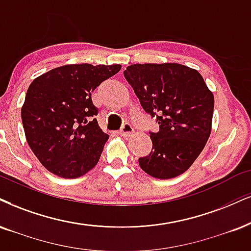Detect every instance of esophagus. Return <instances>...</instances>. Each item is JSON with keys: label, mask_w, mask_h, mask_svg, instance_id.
<instances>
[{"label": "esophagus", "mask_w": 251, "mask_h": 251, "mask_svg": "<svg viewBox=\"0 0 251 251\" xmlns=\"http://www.w3.org/2000/svg\"><path fill=\"white\" fill-rule=\"evenodd\" d=\"M132 132H134V128H132L130 123H125V125L122 126V128H121L120 135L123 136V137H129Z\"/></svg>", "instance_id": "1"}]
</instances>
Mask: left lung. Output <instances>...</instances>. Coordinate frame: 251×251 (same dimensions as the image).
Segmentation results:
<instances>
[{
  "instance_id": "8db88e82",
  "label": "left lung",
  "mask_w": 251,
  "mask_h": 251,
  "mask_svg": "<svg viewBox=\"0 0 251 251\" xmlns=\"http://www.w3.org/2000/svg\"><path fill=\"white\" fill-rule=\"evenodd\" d=\"M123 74L159 125L150 132L152 150L140 157V166L154 178L177 177L190 169L211 135L213 93L197 70L180 64H135Z\"/></svg>"
}]
</instances>
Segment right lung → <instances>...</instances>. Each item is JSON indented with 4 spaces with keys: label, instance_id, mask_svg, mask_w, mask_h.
I'll return each instance as SVG.
<instances>
[{
    "label": "right lung",
    "instance_id": "right-lung-1",
    "mask_svg": "<svg viewBox=\"0 0 251 251\" xmlns=\"http://www.w3.org/2000/svg\"><path fill=\"white\" fill-rule=\"evenodd\" d=\"M120 70L119 64L65 65L31 82L22 123L31 150L51 173L73 179L98 164L109 135L98 125L92 93Z\"/></svg>",
    "mask_w": 251,
    "mask_h": 251
}]
</instances>
